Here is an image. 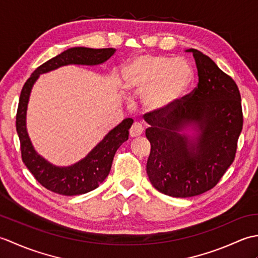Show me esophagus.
<instances>
[{"label":"esophagus","instance_id":"34e87169","mask_svg":"<svg viewBox=\"0 0 258 258\" xmlns=\"http://www.w3.org/2000/svg\"><path fill=\"white\" fill-rule=\"evenodd\" d=\"M143 126H142L140 123H134L132 125V127L130 128V136L131 138H138L142 133H143Z\"/></svg>","mask_w":258,"mask_h":258}]
</instances>
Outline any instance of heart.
I'll return each instance as SVG.
<instances>
[{"label":"heart","mask_w":258,"mask_h":258,"mask_svg":"<svg viewBox=\"0 0 258 258\" xmlns=\"http://www.w3.org/2000/svg\"><path fill=\"white\" fill-rule=\"evenodd\" d=\"M191 81V70L182 59L168 56L141 55L126 68L124 86L141 94L142 108L160 114L176 103Z\"/></svg>","instance_id":"b5f03b06"}]
</instances>
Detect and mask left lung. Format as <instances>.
<instances>
[{
	"label": "left lung",
	"instance_id": "obj_1",
	"mask_svg": "<svg viewBox=\"0 0 258 258\" xmlns=\"http://www.w3.org/2000/svg\"><path fill=\"white\" fill-rule=\"evenodd\" d=\"M199 84L173 109L146 117L151 153L150 182L172 197H191L212 189L231 166L243 128L236 83L195 48Z\"/></svg>",
	"mask_w": 258,
	"mask_h": 258
}]
</instances>
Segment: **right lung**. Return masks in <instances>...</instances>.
<instances>
[{
  "instance_id": "obj_1",
  "label": "right lung",
  "mask_w": 258,
  "mask_h": 258,
  "mask_svg": "<svg viewBox=\"0 0 258 258\" xmlns=\"http://www.w3.org/2000/svg\"><path fill=\"white\" fill-rule=\"evenodd\" d=\"M114 52L115 48L84 46L68 48L37 68L22 89L16 114V131L21 142L22 160L37 182L54 193L74 196L97 188L111 171L117 149L128 140V130L133 124V119L125 118L116 127L109 131L81 160L69 164H55L35 150L27 133L26 114L33 86L42 74L68 65L97 67L105 63Z\"/></svg>"
}]
</instances>
